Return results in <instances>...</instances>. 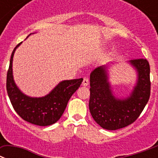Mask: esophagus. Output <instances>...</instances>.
Here are the masks:
<instances>
[{
	"instance_id": "esophagus-1",
	"label": "esophagus",
	"mask_w": 158,
	"mask_h": 158,
	"mask_svg": "<svg viewBox=\"0 0 158 158\" xmlns=\"http://www.w3.org/2000/svg\"><path fill=\"white\" fill-rule=\"evenodd\" d=\"M82 84V86H86L88 84H89V79H88V78H84V79H83Z\"/></svg>"
}]
</instances>
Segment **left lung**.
Returning a JSON list of instances; mask_svg holds the SVG:
<instances>
[{"label": "left lung", "instance_id": "1", "mask_svg": "<svg viewBox=\"0 0 158 158\" xmlns=\"http://www.w3.org/2000/svg\"><path fill=\"white\" fill-rule=\"evenodd\" d=\"M127 63L136 72V82L131 91L117 97L109 82V64L94 69L89 76V109L98 124L106 130L127 127L137 120L148 102L150 94V64L144 58Z\"/></svg>", "mask_w": 158, "mask_h": 158}]
</instances>
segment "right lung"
Segmentation results:
<instances>
[{"mask_svg":"<svg viewBox=\"0 0 158 158\" xmlns=\"http://www.w3.org/2000/svg\"><path fill=\"white\" fill-rule=\"evenodd\" d=\"M33 34L35 33L30 34L27 38ZM21 43L12 51L7 73L6 88L10 102L17 114L25 121L38 126L53 124L61 117L69 99L80 86L83 79L61 81L43 97L37 98L25 94L15 84L12 72L14 53Z\"/></svg>","mask_w":158,"mask_h":158,"instance_id":"add662e5","label":"right lung"}]
</instances>
